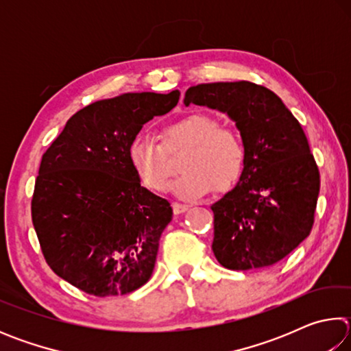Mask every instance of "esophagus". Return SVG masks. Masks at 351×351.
I'll return each instance as SVG.
<instances>
[{
	"mask_svg": "<svg viewBox=\"0 0 351 351\" xmlns=\"http://www.w3.org/2000/svg\"><path fill=\"white\" fill-rule=\"evenodd\" d=\"M171 207H173L175 215H180V213H184L186 210H189V206L181 204V203H173V204H171Z\"/></svg>",
	"mask_w": 351,
	"mask_h": 351,
	"instance_id": "obj_1",
	"label": "esophagus"
}]
</instances>
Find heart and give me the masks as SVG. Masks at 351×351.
I'll use <instances>...</instances> for the list:
<instances>
[{
    "mask_svg": "<svg viewBox=\"0 0 351 351\" xmlns=\"http://www.w3.org/2000/svg\"><path fill=\"white\" fill-rule=\"evenodd\" d=\"M162 142L152 133H136L128 144V161L138 180L153 192H164L173 173L169 154L187 147L181 159L184 173L173 182V192L184 199L204 197L215 189L232 190L246 169L247 147L241 132L223 125L209 112L193 111L169 122Z\"/></svg>",
    "mask_w": 351,
    "mask_h": 351,
    "instance_id": "b5f03b06",
    "label": "heart"
}]
</instances>
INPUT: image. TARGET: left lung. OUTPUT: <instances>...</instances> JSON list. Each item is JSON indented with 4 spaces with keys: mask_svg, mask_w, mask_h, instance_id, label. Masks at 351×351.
Here are the masks:
<instances>
[{
    "mask_svg": "<svg viewBox=\"0 0 351 351\" xmlns=\"http://www.w3.org/2000/svg\"><path fill=\"white\" fill-rule=\"evenodd\" d=\"M184 104L226 112L247 147L240 182L210 207L219 265L247 271L277 263L310 235L320 189L299 121L277 94L246 80L201 83Z\"/></svg>",
    "mask_w": 351,
    "mask_h": 351,
    "instance_id": "left-lung-1",
    "label": "left lung"
}]
</instances>
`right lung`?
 I'll list each match as a JSON object with an SVG mask.
<instances>
[{
	"label": "right lung",
	"instance_id": "add662e5",
	"mask_svg": "<svg viewBox=\"0 0 351 351\" xmlns=\"http://www.w3.org/2000/svg\"><path fill=\"white\" fill-rule=\"evenodd\" d=\"M180 91L127 93L85 106L41 158L32 223L46 263L96 297L148 282L170 203L141 186L128 144L144 123L175 108Z\"/></svg>",
	"mask_w": 351,
	"mask_h": 351
}]
</instances>
